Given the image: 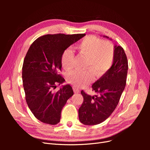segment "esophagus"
I'll use <instances>...</instances> for the list:
<instances>
[{"label":"esophagus","instance_id":"34e87169","mask_svg":"<svg viewBox=\"0 0 150 150\" xmlns=\"http://www.w3.org/2000/svg\"><path fill=\"white\" fill-rule=\"evenodd\" d=\"M73 91H74V92L75 93H79V91H80L79 89L76 88H73Z\"/></svg>","mask_w":150,"mask_h":150}]
</instances>
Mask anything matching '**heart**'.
<instances>
[{
  "mask_svg": "<svg viewBox=\"0 0 150 150\" xmlns=\"http://www.w3.org/2000/svg\"><path fill=\"white\" fill-rule=\"evenodd\" d=\"M79 55L87 57L86 67L95 74L101 76L105 73L112 66L114 59V46L109 41H103L93 35L84 38L76 47ZM74 54L71 48H67L61 56L62 67L66 70L74 67ZM91 71H74L68 74V81L76 87H82L93 80Z\"/></svg>",
  "mask_w": 150,
  "mask_h": 150,
  "instance_id": "heart-1",
  "label": "heart"
}]
</instances>
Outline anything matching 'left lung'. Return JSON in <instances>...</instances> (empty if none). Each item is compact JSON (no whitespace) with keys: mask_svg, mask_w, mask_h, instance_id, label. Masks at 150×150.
<instances>
[{"mask_svg":"<svg viewBox=\"0 0 150 150\" xmlns=\"http://www.w3.org/2000/svg\"><path fill=\"white\" fill-rule=\"evenodd\" d=\"M103 37L110 39L106 35ZM114 51V59L110 69L92 86L93 91L98 95L91 96L83 91L81 92L84 101L78 111L79 119L85 125H96L105 121L115 111L125 89L128 59L120 46L115 45Z\"/></svg>","mask_w":150,"mask_h":150,"instance_id":"left-lung-1","label":"left lung"}]
</instances>
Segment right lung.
Wrapping results in <instances>:
<instances>
[{
  "instance_id": "1",
  "label": "right lung",
  "mask_w": 150,
  "mask_h": 150,
  "mask_svg": "<svg viewBox=\"0 0 150 150\" xmlns=\"http://www.w3.org/2000/svg\"><path fill=\"white\" fill-rule=\"evenodd\" d=\"M84 36L85 34L45 35L36 39L26 54L22 74L25 100L34 116L44 123L59 122L63 107L74 94L69 84L62 86L57 92L53 89L65 81L58 74L63 51Z\"/></svg>"
}]
</instances>
